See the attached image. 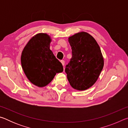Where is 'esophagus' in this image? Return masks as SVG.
<instances>
[{"label":"esophagus","mask_w":128,"mask_h":128,"mask_svg":"<svg viewBox=\"0 0 128 128\" xmlns=\"http://www.w3.org/2000/svg\"><path fill=\"white\" fill-rule=\"evenodd\" d=\"M61 62H62V66H64V64H65V61H64V60H61Z\"/></svg>","instance_id":"obj_1"}]
</instances>
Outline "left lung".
Listing matches in <instances>:
<instances>
[{"label": "left lung", "instance_id": "8db88e82", "mask_svg": "<svg viewBox=\"0 0 128 128\" xmlns=\"http://www.w3.org/2000/svg\"><path fill=\"white\" fill-rule=\"evenodd\" d=\"M72 57L66 66L70 86L77 90H85L94 85L104 66L100 47L92 36L82 32L68 38Z\"/></svg>", "mask_w": 128, "mask_h": 128}]
</instances>
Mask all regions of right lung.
<instances>
[{
  "label": "right lung",
  "instance_id": "add662e5",
  "mask_svg": "<svg viewBox=\"0 0 128 128\" xmlns=\"http://www.w3.org/2000/svg\"><path fill=\"white\" fill-rule=\"evenodd\" d=\"M51 39L46 33L33 36L26 45L21 56V66L30 82L42 88L51 82L63 66L50 49Z\"/></svg>",
  "mask_w": 128,
  "mask_h": 128
}]
</instances>
